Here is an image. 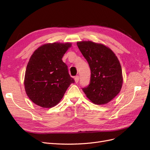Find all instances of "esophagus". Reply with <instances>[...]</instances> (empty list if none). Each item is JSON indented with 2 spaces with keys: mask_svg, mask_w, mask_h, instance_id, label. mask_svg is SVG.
<instances>
[{
  "mask_svg": "<svg viewBox=\"0 0 150 150\" xmlns=\"http://www.w3.org/2000/svg\"><path fill=\"white\" fill-rule=\"evenodd\" d=\"M79 79V76H75L74 80H75V83H78Z\"/></svg>",
  "mask_w": 150,
  "mask_h": 150,
  "instance_id": "obj_1",
  "label": "esophagus"
}]
</instances>
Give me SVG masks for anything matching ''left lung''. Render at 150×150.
<instances>
[{
    "label": "left lung",
    "instance_id": "1",
    "mask_svg": "<svg viewBox=\"0 0 150 150\" xmlns=\"http://www.w3.org/2000/svg\"><path fill=\"white\" fill-rule=\"evenodd\" d=\"M91 69L89 84L83 88L86 96L96 104H107L120 92L122 69L118 59L111 50L91 41L77 42Z\"/></svg>",
    "mask_w": 150,
    "mask_h": 150
}]
</instances>
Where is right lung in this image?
<instances>
[{
  "label": "right lung",
  "mask_w": 150,
  "mask_h": 150,
  "mask_svg": "<svg viewBox=\"0 0 150 150\" xmlns=\"http://www.w3.org/2000/svg\"><path fill=\"white\" fill-rule=\"evenodd\" d=\"M70 43L47 44L31 56L25 70L24 86L27 95L37 105L46 108L60 102L74 79L62 58Z\"/></svg>",
  "instance_id": "obj_1"
}]
</instances>
